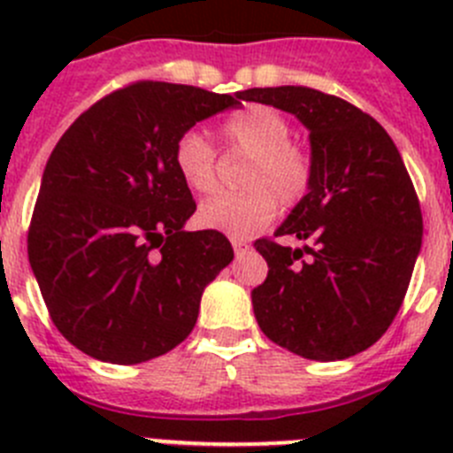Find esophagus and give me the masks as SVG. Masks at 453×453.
<instances>
[{
	"instance_id": "1",
	"label": "esophagus",
	"mask_w": 453,
	"mask_h": 453,
	"mask_svg": "<svg viewBox=\"0 0 453 453\" xmlns=\"http://www.w3.org/2000/svg\"><path fill=\"white\" fill-rule=\"evenodd\" d=\"M231 245H234L235 256H242L247 250H250V245H247L245 240H231Z\"/></svg>"
}]
</instances>
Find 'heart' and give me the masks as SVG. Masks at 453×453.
Returning <instances> with one entry per match:
<instances>
[{
	"label": "heart",
	"mask_w": 453,
	"mask_h": 453,
	"mask_svg": "<svg viewBox=\"0 0 453 453\" xmlns=\"http://www.w3.org/2000/svg\"><path fill=\"white\" fill-rule=\"evenodd\" d=\"M222 138L231 151L250 156L242 195H219L199 206L203 229L231 238H247L274 219L279 202L295 206L306 197L313 163L302 147L290 142V124L270 106L235 111L222 124ZM172 163L179 179L195 195H211L218 188L215 150L206 135L188 129L174 142Z\"/></svg>",
	"instance_id": "obj_1"
}]
</instances>
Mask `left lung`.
<instances>
[{
    "label": "left lung",
    "mask_w": 453,
    "mask_h": 453,
    "mask_svg": "<svg viewBox=\"0 0 453 453\" xmlns=\"http://www.w3.org/2000/svg\"><path fill=\"white\" fill-rule=\"evenodd\" d=\"M242 97L295 115L313 163L306 197L274 234L308 245L254 242L270 267L251 290L256 322L311 361L365 351L397 315L422 247V211L399 150L361 108L313 88H250Z\"/></svg>",
    "instance_id": "8db88e82"
}]
</instances>
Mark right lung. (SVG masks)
<instances>
[{"mask_svg":"<svg viewBox=\"0 0 453 453\" xmlns=\"http://www.w3.org/2000/svg\"><path fill=\"white\" fill-rule=\"evenodd\" d=\"M242 92L138 81L74 119L47 161L29 263L51 322L83 354L135 365L190 335L203 288L234 261L219 231H183L197 203L172 150Z\"/></svg>","mask_w":453,"mask_h":453,"instance_id":"right-lung-1","label":"right lung"}]
</instances>
